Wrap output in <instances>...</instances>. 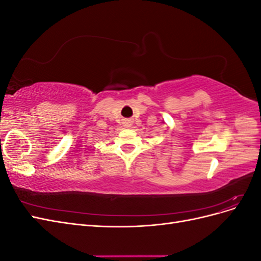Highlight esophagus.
<instances>
[{
  "instance_id": "esophagus-1",
  "label": "esophagus",
  "mask_w": 261,
  "mask_h": 261,
  "mask_svg": "<svg viewBox=\"0 0 261 261\" xmlns=\"http://www.w3.org/2000/svg\"><path fill=\"white\" fill-rule=\"evenodd\" d=\"M125 126H126V127H129V126H130V122H129V121H126V122H125Z\"/></svg>"
}]
</instances>
